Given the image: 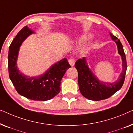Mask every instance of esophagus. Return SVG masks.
<instances>
[{
    "label": "esophagus",
    "instance_id": "obj_1",
    "mask_svg": "<svg viewBox=\"0 0 133 133\" xmlns=\"http://www.w3.org/2000/svg\"><path fill=\"white\" fill-rule=\"evenodd\" d=\"M68 62H69V63H70V65H71V66H73L74 65V63H75V61H74V59H73V58H71V59H69Z\"/></svg>",
    "mask_w": 133,
    "mask_h": 133
}]
</instances>
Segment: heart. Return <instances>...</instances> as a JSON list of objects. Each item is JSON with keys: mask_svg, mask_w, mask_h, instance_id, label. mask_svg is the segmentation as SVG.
I'll list each match as a JSON object with an SVG mask.
<instances>
[{"mask_svg": "<svg viewBox=\"0 0 133 133\" xmlns=\"http://www.w3.org/2000/svg\"><path fill=\"white\" fill-rule=\"evenodd\" d=\"M90 35H88V34H85V35H83L82 36L81 38H80L79 39V41L80 42H82L83 41H85V40H86L87 39H88V37H90Z\"/></svg>", "mask_w": 133, "mask_h": 133, "instance_id": "b5f03b06", "label": "heart"}]
</instances>
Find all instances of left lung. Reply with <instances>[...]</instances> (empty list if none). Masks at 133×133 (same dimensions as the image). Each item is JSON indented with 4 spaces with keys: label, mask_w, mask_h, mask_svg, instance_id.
Segmentation results:
<instances>
[{
    "label": "left lung",
    "mask_w": 133,
    "mask_h": 133,
    "mask_svg": "<svg viewBox=\"0 0 133 133\" xmlns=\"http://www.w3.org/2000/svg\"><path fill=\"white\" fill-rule=\"evenodd\" d=\"M110 35L117 45L118 52L122 61V71L117 81L110 83L102 82L98 79L88 67L86 57L78 59L75 63V68L78 72V83L80 91L85 98L91 101H98L108 99L122 88L125 81L127 65L123 46L117 37L111 32Z\"/></svg>",
    "instance_id": "obj_1"
}]
</instances>
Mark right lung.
<instances>
[{"label":"right lung","instance_id":"add662e5","mask_svg":"<svg viewBox=\"0 0 133 133\" xmlns=\"http://www.w3.org/2000/svg\"><path fill=\"white\" fill-rule=\"evenodd\" d=\"M34 33V31L25 26L11 43L8 57L9 76L16 91L21 96L33 101H46L59 93L61 80L71 66L64 58L40 76L30 77L20 71L17 65L20 47L29 36Z\"/></svg>","mask_w":133,"mask_h":133}]
</instances>
